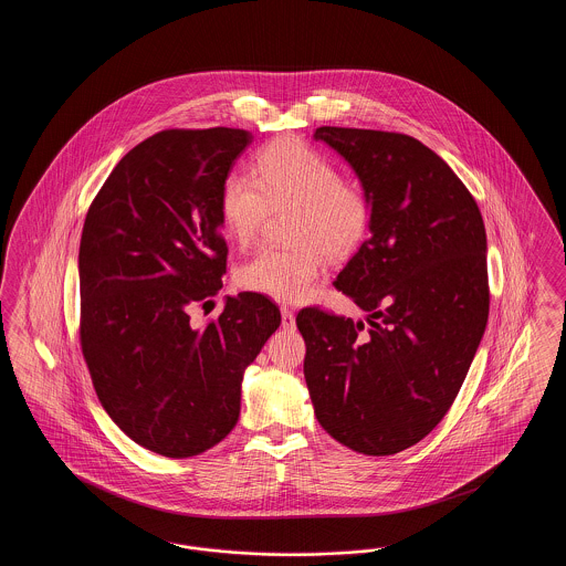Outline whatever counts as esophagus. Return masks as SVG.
I'll return each instance as SVG.
<instances>
[{
	"label": "esophagus",
	"mask_w": 566,
	"mask_h": 566,
	"mask_svg": "<svg viewBox=\"0 0 566 566\" xmlns=\"http://www.w3.org/2000/svg\"><path fill=\"white\" fill-rule=\"evenodd\" d=\"M280 312H282V328L284 331H293L295 328V312L291 307H286V305H282Z\"/></svg>",
	"instance_id": "1"
}]
</instances>
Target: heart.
<instances>
[{
    "instance_id": "b5f03b06",
    "label": "heart",
    "mask_w": 566,
    "mask_h": 566,
    "mask_svg": "<svg viewBox=\"0 0 566 566\" xmlns=\"http://www.w3.org/2000/svg\"><path fill=\"white\" fill-rule=\"evenodd\" d=\"M293 208L291 250L261 248L238 270V284L284 303H298L314 291L324 254L344 259L367 238L371 206L342 180L339 169L298 139H277L254 161V176L233 171L220 189V216L235 242L248 243L270 210Z\"/></svg>"
}]
</instances>
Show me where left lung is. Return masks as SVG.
I'll return each mask as SVG.
<instances>
[{"mask_svg":"<svg viewBox=\"0 0 566 566\" xmlns=\"http://www.w3.org/2000/svg\"><path fill=\"white\" fill-rule=\"evenodd\" d=\"M371 206L369 238L337 291L367 324L301 310L303 374L318 422L367 457L424 439L454 403L488 323L484 220L457 174L403 134L318 127Z\"/></svg>","mask_w":566,"mask_h":566,"instance_id":"8db88e82","label":"left lung"}]
</instances>
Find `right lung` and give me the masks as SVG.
Here are the masks:
<instances>
[{"label": "right lung", "mask_w": 566, "mask_h": 566, "mask_svg": "<svg viewBox=\"0 0 566 566\" xmlns=\"http://www.w3.org/2000/svg\"><path fill=\"white\" fill-rule=\"evenodd\" d=\"M250 142L229 127L144 139L82 227L81 344L95 392L161 457H197L233 431L243 371L282 323L268 296L240 293L212 323L190 324V305L222 289L220 189Z\"/></svg>", "instance_id": "1"}]
</instances>
